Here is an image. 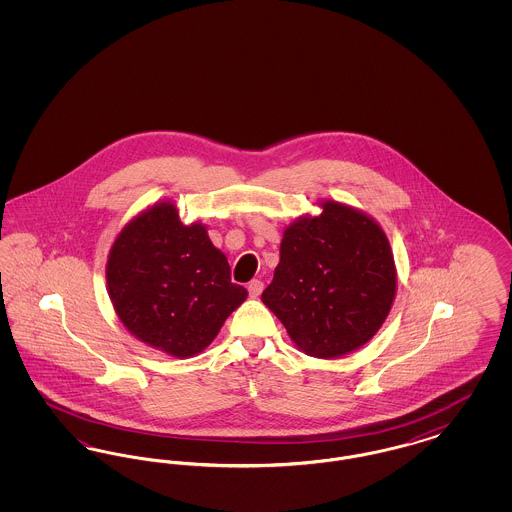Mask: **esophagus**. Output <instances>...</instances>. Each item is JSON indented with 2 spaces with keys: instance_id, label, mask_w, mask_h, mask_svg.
<instances>
[{
  "instance_id": "obj_1",
  "label": "esophagus",
  "mask_w": 512,
  "mask_h": 512,
  "mask_svg": "<svg viewBox=\"0 0 512 512\" xmlns=\"http://www.w3.org/2000/svg\"><path fill=\"white\" fill-rule=\"evenodd\" d=\"M247 292L251 297H259L263 293V282L261 280H251L247 286Z\"/></svg>"
}]
</instances>
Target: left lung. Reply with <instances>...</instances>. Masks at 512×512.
Here are the masks:
<instances>
[{
  "label": "left lung",
  "instance_id": "obj_1",
  "mask_svg": "<svg viewBox=\"0 0 512 512\" xmlns=\"http://www.w3.org/2000/svg\"><path fill=\"white\" fill-rule=\"evenodd\" d=\"M284 230L280 263L261 295L307 355L336 359L370 340L395 299L397 272L380 224L338 201Z\"/></svg>",
  "mask_w": 512,
  "mask_h": 512
}]
</instances>
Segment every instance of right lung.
<instances>
[{"label":"right lung","mask_w":512,"mask_h":512,"mask_svg":"<svg viewBox=\"0 0 512 512\" xmlns=\"http://www.w3.org/2000/svg\"><path fill=\"white\" fill-rule=\"evenodd\" d=\"M107 290L126 330L172 357L201 353L247 297L201 222L178 219L171 201L130 220L107 259Z\"/></svg>","instance_id":"right-lung-1"}]
</instances>
